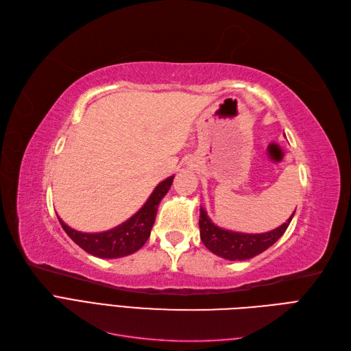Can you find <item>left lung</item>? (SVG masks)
Wrapping results in <instances>:
<instances>
[{
	"label": "left lung",
	"instance_id": "obj_1",
	"mask_svg": "<svg viewBox=\"0 0 351 351\" xmlns=\"http://www.w3.org/2000/svg\"><path fill=\"white\" fill-rule=\"evenodd\" d=\"M295 216L291 214L286 223L280 228L265 233H241L219 228L207 216L204 208H199V236L202 243L208 251L229 261H245L264 252L271 245H274L282 233L286 232L289 224Z\"/></svg>",
	"mask_w": 351,
	"mask_h": 351
}]
</instances>
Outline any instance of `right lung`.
Returning <instances> with one entry per match:
<instances>
[{"mask_svg": "<svg viewBox=\"0 0 351 351\" xmlns=\"http://www.w3.org/2000/svg\"><path fill=\"white\" fill-rule=\"evenodd\" d=\"M173 182V176L167 178L154 188L145 204L117 228L100 233H83L71 229L60 217V223L65 233L84 250L87 254L97 258H121L137 252L150 237V232L156 220L157 207L167 194Z\"/></svg>", "mask_w": 351, "mask_h": 351, "instance_id": "add662e5", "label": "right lung"}]
</instances>
